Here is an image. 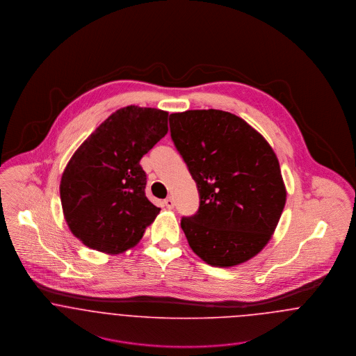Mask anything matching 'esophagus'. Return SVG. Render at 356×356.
<instances>
[{
    "label": "esophagus",
    "instance_id": "esophagus-1",
    "mask_svg": "<svg viewBox=\"0 0 356 356\" xmlns=\"http://www.w3.org/2000/svg\"><path fill=\"white\" fill-rule=\"evenodd\" d=\"M163 204H165V206H166L168 209H172V207H174V200H172L171 197H168V198L163 201Z\"/></svg>",
    "mask_w": 356,
    "mask_h": 356
}]
</instances>
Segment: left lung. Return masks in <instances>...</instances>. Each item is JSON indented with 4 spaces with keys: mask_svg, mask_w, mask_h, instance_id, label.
<instances>
[{
    "mask_svg": "<svg viewBox=\"0 0 356 356\" xmlns=\"http://www.w3.org/2000/svg\"><path fill=\"white\" fill-rule=\"evenodd\" d=\"M171 139L200 193L181 220L193 252L211 266L250 260L270 240L286 200L279 159L260 132L221 110L170 115Z\"/></svg>",
    "mask_w": 356,
    "mask_h": 356,
    "instance_id": "1",
    "label": "left lung"
}]
</instances>
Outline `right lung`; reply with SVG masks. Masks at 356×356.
I'll list each match as a JSON object with an SVG mask.
<instances>
[{
  "label": "right lung",
  "instance_id": "1",
  "mask_svg": "<svg viewBox=\"0 0 356 356\" xmlns=\"http://www.w3.org/2000/svg\"><path fill=\"white\" fill-rule=\"evenodd\" d=\"M169 113L127 106L75 151L61 175L64 218L76 238L107 254L134 248L161 209L145 194L140 159L168 134Z\"/></svg>",
  "mask_w": 356,
  "mask_h": 356
}]
</instances>
